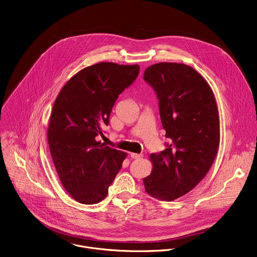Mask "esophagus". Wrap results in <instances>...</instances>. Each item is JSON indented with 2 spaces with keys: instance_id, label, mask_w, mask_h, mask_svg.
I'll list each match as a JSON object with an SVG mask.
<instances>
[{
  "instance_id": "34e87169",
  "label": "esophagus",
  "mask_w": 257,
  "mask_h": 257,
  "mask_svg": "<svg viewBox=\"0 0 257 257\" xmlns=\"http://www.w3.org/2000/svg\"><path fill=\"white\" fill-rule=\"evenodd\" d=\"M132 159H140L143 157V154H137V153H131L130 154Z\"/></svg>"
}]
</instances>
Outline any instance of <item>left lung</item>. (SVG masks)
Here are the masks:
<instances>
[{"label": "left lung", "instance_id": "8db88e82", "mask_svg": "<svg viewBox=\"0 0 257 257\" xmlns=\"http://www.w3.org/2000/svg\"><path fill=\"white\" fill-rule=\"evenodd\" d=\"M144 80L159 100L166 149L150 155L145 191L160 201H174L192 191L210 169L219 144L217 106L208 83L193 67L160 62L146 68Z\"/></svg>", "mask_w": 257, "mask_h": 257}]
</instances>
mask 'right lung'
Masks as SVG:
<instances>
[{"instance_id": "obj_1", "label": "right lung", "mask_w": 257, "mask_h": 257, "mask_svg": "<svg viewBox=\"0 0 257 257\" xmlns=\"http://www.w3.org/2000/svg\"><path fill=\"white\" fill-rule=\"evenodd\" d=\"M138 64L99 62L77 72L62 87L48 130L52 161L60 182L78 203L105 199L126 153L95 140L117 100L137 78Z\"/></svg>"}]
</instances>
